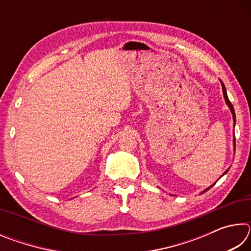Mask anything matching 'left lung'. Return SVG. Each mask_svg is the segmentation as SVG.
Masks as SVG:
<instances>
[{
	"label": "left lung",
	"instance_id": "obj_1",
	"mask_svg": "<svg viewBox=\"0 0 251 251\" xmlns=\"http://www.w3.org/2000/svg\"><path fill=\"white\" fill-rule=\"evenodd\" d=\"M222 85H223V93H224V97H225V100H226V103H227V105L229 106V108H230V110H231V113H232V117H233V122H236V116H235V109H233V107H232V104L230 103V100H229V99H228V96H227V92H226V87H225V85H224V83L222 82ZM227 173V172H226Z\"/></svg>",
	"mask_w": 251,
	"mask_h": 251
}]
</instances>
